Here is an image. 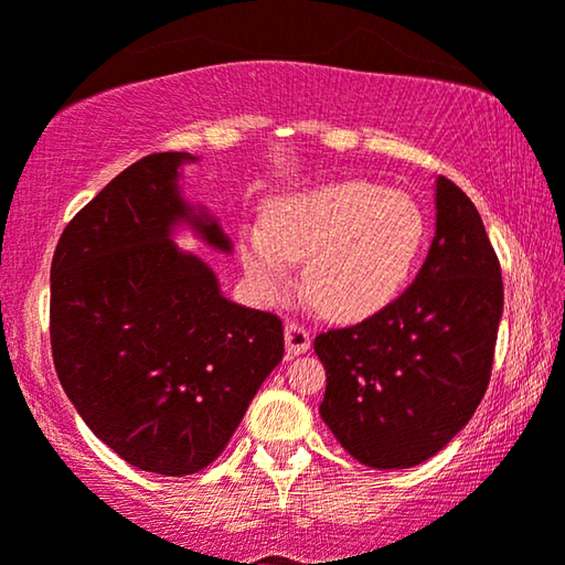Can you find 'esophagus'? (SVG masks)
<instances>
[{
  "mask_svg": "<svg viewBox=\"0 0 565 565\" xmlns=\"http://www.w3.org/2000/svg\"><path fill=\"white\" fill-rule=\"evenodd\" d=\"M310 349V331L300 323H288L285 326V353L300 355Z\"/></svg>",
  "mask_w": 565,
  "mask_h": 565,
  "instance_id": "esophagus-1",
  "label": "esophagus"
}]
</instances>
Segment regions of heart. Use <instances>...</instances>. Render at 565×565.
I'll use <instances>...</instances> for the list:
<instances>
[{"label": "heart", "instance_id": "heart-1", "mask_svg": "<svg viewBox=\"0 0 565 565\" xmlns=\"http://www.w3.org/2000/svg\"><path fill=\"white\" fill-rule=\"evenodd\" d=\"M427 222L414 199L369 181H341L277 199L265 227L239 232L242 265L259 290L285 292L305 263L306 292L335 320L384 310L409 280Z\"/></svg>", "mask_w": 565, "mask_h": 565}]
</instances>
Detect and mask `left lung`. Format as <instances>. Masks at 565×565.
Segmentation results:
<instances>
[{"label":"left lung","mask_w":565,"mask_h":565,"mask_svg":"<svg viewBox=\"0 0 565 565\" xmlns=\"http://www.w3.org/2000/svg\"><path fill=\"white\" fill-rule=\"evenodd\" d=\"M502 316L500 259L462 189L437 179V232L414 282L384 310L316 335L320 416L373 470L422 465L488 392Z\"/></svg>","instance_id":"obj_1"}]
</instances>
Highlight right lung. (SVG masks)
<instances>
[{"label":"right lung","mask_w":565,"mask_h":565,"mask_svg":"<svg viewBox=\"0 0 565 565\" xmlns=\"http://www.w3.org/2000/svg\"><path fill=\"white\" fill-rule=\"evenodd\" d=\"M163 151L120 171L63 230L50 267V343L60 384L95 437L167 477L210 467L282 361V320L222 298L202 259L169 239L189 222L232 249L179 196Z\"/></svg>","instance_id":"right-lung-1"}]
</instances>
